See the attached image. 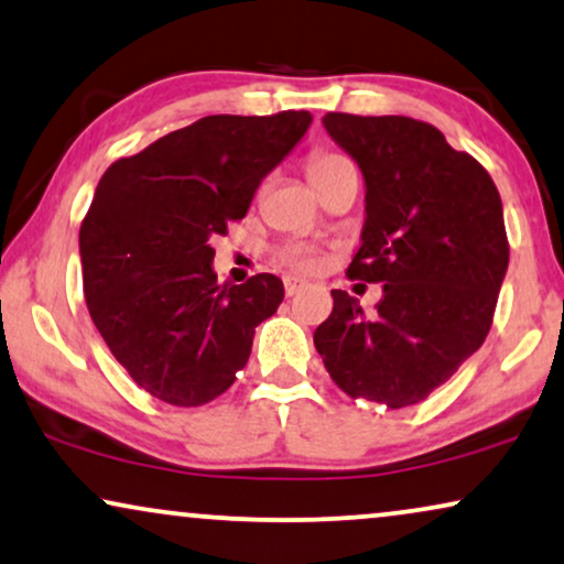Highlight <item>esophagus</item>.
<instances>
[{"label":"esophagus","mask_w":564,"mask_h":564,"mask_svg":"<svg viewBox=\"0 0 564 564\" xmlns=\"http://www.w3.org/2000/svg\"><path fill=\"white\" fill-rule=\"evenodd\" d=\"M302 289H304V281H299V278H286V283H283L286 296H296Z\"/></svg>","instance_id":"34e87169"}]
</instances>
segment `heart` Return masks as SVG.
<instances>
[{
  "instance_id": "1",
  "label": "heart",
  "mask_w": 564,
  "mask_h": 564,
  "mask_svg": "<svg viewBox=\"0 0 564 564\" xmlns=\"http://www.w3.org/2000/svg\"><path fill=\"white\" fill-rule=\"evenodd\" d=\"M340 162H345L343 154L329 152V149H314L306 156V172H310L312 183H317L325 172L337 167ZM281 262L291 270H296V273H317L322 268V258L314 250H310V247H289V250L281 252Z\"/></svg>"
}]
</instances>
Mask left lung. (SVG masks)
<instances>
[{"label":"left lung","instance_id":"8db88e82","mask_svg":"<svg viewBox=\"0 0 564 564\" xmlns=\"http://www.w3.org/2000/svg\"><path fill=\"white\" fill-rule=\"evenodd\" d=\"M325 129L366 177L364 245L345 275L384 283V299L366 317L333 291L314 348L345 394L400 410L446 384L490 333L510 254L500 193L425 120L327 112Z\"/></svg>","mask_w":564,"mask_h":564}]
</instances>
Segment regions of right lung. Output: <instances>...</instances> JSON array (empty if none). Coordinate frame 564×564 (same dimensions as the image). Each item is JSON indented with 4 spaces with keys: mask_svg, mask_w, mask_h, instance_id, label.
Returning a JSON list of instances; mask_svg holds the SVG:
<instances>
[{
    "mask_svg": "<svg viewBox=\"0 0 564 564\" xmlns=\"http://www.w3.org/2000/svg\"><path fill=\"white\" fill-rule=\"evenodd\" d=\"M306 110L206 116L112 162L82 219L85 302L129 377L198 408L235 384L254 327L283 302L275 275L219 286L216 235L245 219L260 180L310 129Z\"/></svg>",
    "mask_w": 564,
    "mask_h": 564,
    "instance_id": "add662e5",
    "label": "right lung"
}]
</instances>
